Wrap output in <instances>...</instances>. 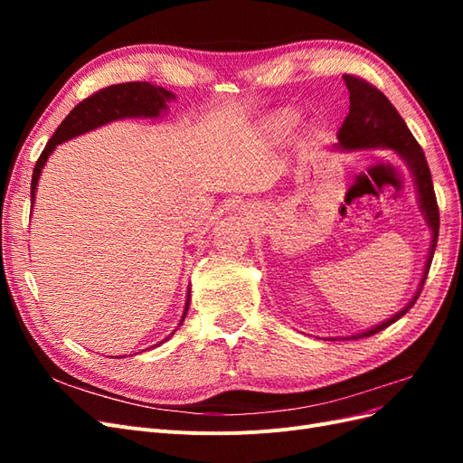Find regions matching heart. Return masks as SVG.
Instances as JSON below:
<instances>
[{
  "mask_svg": "<svg viewBox=\"0 0 463 463\" xmlns=\"http://www.w3.org/2000/svg\"><path fill=\"white\" fill-rule=\"evenodd\" d=\"M299 121H301L299 111H296L293 108L279 109L278 114L272 116L269 128H266V133H269V137H286L298 128Z\"/></svg>",
  "mask_w": 463,
  "mask_h": 463,
  "instance_id": "heart-1",
  "label": "heart"
}]
</instances>
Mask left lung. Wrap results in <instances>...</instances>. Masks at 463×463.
<instances>
[{
    "label": "left lung",
    "mask_w": 463,
    "mask_h": 463,
    "mask_svg": "<svg viewBox=\"0 0 463 463\" xmlns=\"http://www.w3.org/2000/svg\"><path fill=\"white\" fill-rule=\"evenodd\" d=\"M344 82L349 90V114L342 123V128L338 131V143L332 145V150L334 152L388 150L394 154V156L408 167L415 185L419 210H421L423 220L430 230V245H429L427 260H425L423 274H421V279H419V286H417V291L413 293V298L405 303L403 309H400L390 318L383 320L381 325L371 326L367 330L352 334V335H340L342 340H359V338H369V335L388 328L392 322L402 318L415 305L427 279L434 249H437L440 220H439V206H437V197H434L432 179H430V170L425 158V152L415 141V137L411 135L410 128L398 114V109L392 106V102L381 90L371 87L369 82L352 75H344Z\"/></svg>",
    "instance_id": "8db88e82"
}]
</instances>
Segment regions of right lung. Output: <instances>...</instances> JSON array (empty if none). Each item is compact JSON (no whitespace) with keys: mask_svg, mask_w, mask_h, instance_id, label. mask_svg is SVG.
Wrapping results in <instances>:
<instances>
[{"mask_svg":"<svg viewBox=\"0 0 463 463\" xmlns=\"http://www.w3.org/2000/svg\"><path fill=\"white\" fill-rule=\"evenodd\" d=\"M175 100H177V96L172 90H165L164 87L150 85V82H121V85L108 87L100 92L92 94L90 98L82 100L80 104H77L71 109V114H69L61 121L58 131L52 135L46 148L42 150L40 158L34 165L33 184H31V204H33V208H34V203H36V191H38V181H40L42 170H44L46 162L50 160L53 150L58 148V145L71 141V138L80 137L85 133H90L94 129H100V128H104V125L114 123V121L137 119V118L158 119V118L165 116L167 108H170L167 104L175 102ZM189 303H191V284L187 288L184 313H181L177 326L170 332V335H174L179 330V326L184 325V320H185L187 311H189ZM170 335L164 338L162 342L154 344L152 347H158L165 340H170ZM143 352H145V349H143Z\"/></svg>","mask_w":463,"mask_h":463,"instance_id":"1","label":"right lung"}]
</instances>
